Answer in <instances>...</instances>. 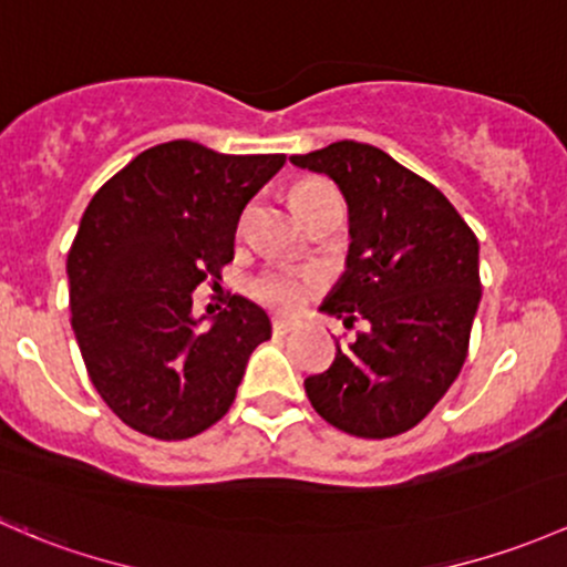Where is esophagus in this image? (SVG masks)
<instances>
[{
  "mask_svg": "<svg viewBox=\"0 0 567 567\" xmlns=\"http://www.w3.org/2000/svg\"><path fill=\"white\" fill-rule=\"evenodd\" d=\"M293 320H288V318H274V331L277 333H288V331H293Z\"/></svg>",
  "mask_w": 567,
  "mask_h": 567,
  "instance_id": "esophagus-1",
  "label": "esophagus"
}]
</instances>
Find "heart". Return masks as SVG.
<instances>
[{
  "label": "heart",
  "instance_id": "obj_1",
  "mask_svg": "<svg viewBox=\"0 0 567 567\" xmlns=\"http://www.w3.org/2000/svg\"><path fill=\"white\" fill-rule=\"evenodd\" d=\"M333 189L331 184L326 182H307L301 184L299 189L293 193L296 206L303 204V200L315 198L320 193H329ZM315 285H318V277L312 274H296V271H268L264 277L255 279L252 285V293L258 296L260 301H266L268 307L274 309H282V312H296L307 296L312 293Z\"/></svg>",
  "mask_w": 567,
  "mask_h": 567
}]
</instances>
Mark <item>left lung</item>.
<instances>
[{
    "instance_id": "8db88e82",
    "label": "left lung",
    "mask_w": 567,
    "mask_h": 567,
    "mask_svg": "<svg viewBox=\"0 0 567 567\" xmlns=\"http://www.w3.org/2000/svg\"><path fill=\"white\" fill-rule=\"evenodd\" d=\"M290 163L329 176L348 204L344 274L320 312L344 326L363 320L331 367L303 380L309 402L355 437L408 432L467 359L481 303L478 238L437 187L383 148L337 141Z\"/></svg>"
}]
</instances>
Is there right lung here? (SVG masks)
<instances>
[{
    "mask_svg": "<svg viewBox=\"0 0 567 567\" xmlns=\"http://www.w3.org/2000/svg\"><path fill=\"white\" fill-rule=\"evenodd\" d=\"M282 165L171 141L89 200L68 255L73 331L94 389L135 432L184 440L217 424L271 339L266 309L244 296L200 329L193 290L234 260L244 206Z\"/></svg>",
    "mask_w": 567,
    "mask_h": 567,
    "instance_id": "obj_1",
    "label": "right lung"
}]
</instances>
